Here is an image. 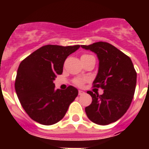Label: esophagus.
<instances>
[{
	"label": "esophagus",
	"instance_id": "esophagus-1",
	"mask_svg": "<svg viewBox=\"0 0 149 149\" xmlns=\"http://www.w3.org/2000/svg\"><path fill=\"white\" fill-rule=\"evenodd\" d=\"M78 93H79V95H83V94H84V91L79 90V92H78Z\"/></svg>",
	"mask_w": 149,
	"mask_h": 149
}]
</instances>
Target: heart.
<instances>
[{"label":"heart","mask_w":149,"mask_h":149,"mask_svg":"<svg viewBox=\"0 0 149 149\" xmlns=\"http://www.w3.org/2000/svg\"><path fill=\"white\" fill-rule=\"evenodd\" d=\"M88 56H91V55H88V54H84V55L81 56V58H84V57H88ZM74 83L78 86H81L82 84H84V80L82 79H77L75 80Z\"/></svg>","instance_id":"b5f03b06"}]
</instances>
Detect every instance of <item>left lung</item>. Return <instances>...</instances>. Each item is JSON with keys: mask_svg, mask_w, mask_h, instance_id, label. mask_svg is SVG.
Here are the masks:
<instances>
[{"mask_svg": "<svg viewBox=\"0 0 149 149\" xmlns=\"http://www.w3.org/2000/svg\"><path fill=\"white\" fill-rule=\"evenodd\" d=\"M81 48L96 53L99 61L93 86L104 89L102 95L88 91L93 98L85 112L91 121L107 125L116 121L127 112L133 98L136 72L131 59L107 42H96Z\"/></svg>", "mask_w": 149, "mask_h": 149, "instance_id": "left-lung-1", "label": "left lung"}]
</instances>
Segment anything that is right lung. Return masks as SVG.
Masks as SVG:
<instances>
[{"label":"right lung","instance_id":"add662e5","mask_svg":"<svg viewBox=\"0 0 149 149\" xmlns=\"http://www.w3.org/2000/svg\"><path fill=\"white\" fill-rule=\"evenodd\" d=\"M80 47L48 45L21 61L15 90L23 109L33 120L44 125H54L65 116L70 104L77 97L75 87L56 89L53 81L63 72L66 58Z\"/></svg>","mask_w":149,"mask_h":149}]
</instances>
